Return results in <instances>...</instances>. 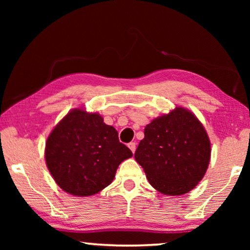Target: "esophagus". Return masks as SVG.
<instances>
[{"mask_svg": "<svg viewBox=\"0 0 250 250\" xmlns=\"http://www.w3.org/2000/svg\"><path fill=\"white\" fill-rule=\"evenodd\" d=\"M128 146H129V149L132 151V153H134L135 147H137V146H135V142H130L129 145H128Z\"/></svg>", "mask_w": 250, "mask_h": 250, "instance_id": "1", "label": "esophagus"}]
</instances>
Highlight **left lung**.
Returning a JSON list of instances; mask_svg holds the SVG:
<instances>
[{
    "label": "left lung",
    "instance_id": "1",
    "mask_svg": "<svg viewBox=\"0 0 250 250\" xmlns=\"http://www.w3.org/2000/svg\"><path fill=\"white\" fill-rule=\"evenodd\" d=\"M134 158L155 189L167 195H182L205 175L210 158L209 139L197 118L179 107L146 126Z\"/></svg>",
    "mask_w": 250,
    "mask_h": 250
}]
</instances>
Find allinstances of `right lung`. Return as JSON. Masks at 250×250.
I'll return each mask as SVG.
<instances>
[{
	"label": "right lung",
	"instance_id": "obj_1",
	"mask_svg": "<svg viewBox=\"0 0 250 250\" xmlns=\"http://www.w3.org/2000/svg\"><path fill=\"white\" fill-rule=\"evenodd\" d=\"M132 156L117 130L98 113L74 109L55 126L46 142V164L65 192L90 196L111 183L119 164Z\"/></svg>",
	"mask_w": 250,
	"mask_h": 250
}]
</instances>
